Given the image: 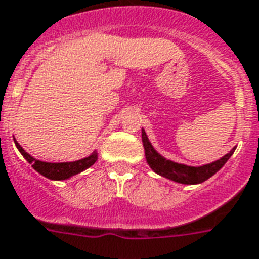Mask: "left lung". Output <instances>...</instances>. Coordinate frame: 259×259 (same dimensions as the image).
<instances>
[{"mask_svg":"<svg viewBox=\"0 0 259 259\" xmlns=\"http://www.w3.org/2000/svg\"><path fill=\"white\" fill-rule=\"evenodd\" d=\"M142 142H144V149H145L146 162L149 164L150 168L160 176L166 177V179L180 183V184H200L205 181L225 165L237 149V146H235L229 153L211 164H205L201 166H188L162 157L161 154L156 152V149L152 146L144 129H142Z\"/></svg>","mask_w":259,"mask_h":259,"instance_id":"obj_1","label":"left lung"}]
</instances>
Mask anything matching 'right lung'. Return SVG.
<instances>
[{
  "label": "right lung",
  "mask_w": 259,
  "mask_h": 259,
  "mask_svg": "<svg viewBox=\"0 0 259 259\" xmlns=\"http://www.w3.org/2000/svg\"><path fill=\"white\" fill-rule=\"evenodd\" d=\"M14 144L17 146V149L20 150V153L24 156L26 161L32 164L34 170H37L40 175L48 177L51 180H67L70 177L78 175V173L86 170L91 165H94V162L98 160V153L93 152L89 157H84L82 160L72 162H46L36 160L30 156L29 153H26L25 150L22 149V146L14 140Z\"/></svg>",
  "instance_id": "right-lung-1"
}]
</instances>
